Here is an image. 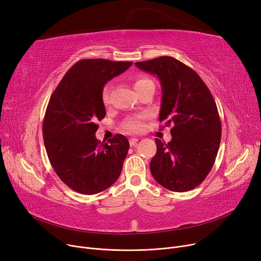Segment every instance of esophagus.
I'll list each match as a JSON object with an SVG mask.
<instances>
[{
    "label": "esophagus",
    "mask_w": 261,
    "mask_h": 261,
    "mask_svg": "<svg viewBox=\"0 0 261 261\" xmlns=\"http://www.w3.org/2000/svg\"><path fill=\"white\" fill-rule=\"evenodd\" d=\"M130 146H134V145H136V143L139 142V139H136V138H132V139H130Z\"/></svg>",
    "instance_id": "1"
}]
</instances>
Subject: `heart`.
<instances>
[{
    "instance_id": "b5f03b06",
    "label": "heart",
    "mask_w": 261,
    "mask_h": 261,
    "mask_svg": "<svg viewBox=\"0 0 261 261\" xmlns=\"http://www.w3.org/2000/svg\"><path fill=\"white\" fill-rule=\"evenodd\" d=\"M150 85H153V82L151 79H149L147 77H139V78H136L134 81V88H135L136 92L147 86H150ZM102 101L105 105H108L110 101V88L109 87H107L103 90ZM122 128L129 132H132V133L141 132L144 129L143 117L142 116H134V117L128 118L125 122L122 123Z\"/></svg>"
}]
</instances>
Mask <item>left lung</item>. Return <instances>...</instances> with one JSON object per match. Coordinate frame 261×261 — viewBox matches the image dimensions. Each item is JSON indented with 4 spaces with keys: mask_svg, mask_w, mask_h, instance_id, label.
I'll list each match as a JSON object with an SVG mask.
<instances>
[{
    "mask_svg": "<svg viewBox=\"0 0 261 261\" xmlns=\"http://www.w3.org/2000/svg\"><path fill=\"white\" fill-rule=\"evenodd\" d=\"M135 65L159 77L163 93L160 121L172 125L168 144L155 139L150 171L166 189H194L208 175L220 146L221 120L213 95L193 68L175 58L163 56Z\"/></svg>",
    "mask_w": 261,
    "mask_h": 261,
    "instance_id": "left-lung-1",
    "label": "left lung"
}]
</instances>
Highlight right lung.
Wrapping results in <instances>:
<instances>
[{
    "instance_id": "obj_1",
    "label": "right lung",
    "mask_w": 261,
    "mask_h": 261,
    "mask_svg": "<svg viewBox=\"0 0 261 261\" xmlns=\"http://www.w3.org/2000/svg\"><path fill=\"white\" fill-rule=\"evenodd\" d=\"M132 62L81 59L51 94L42 125L50 165L60 180L82 195H94L116 182L129 141L116 134L108 143L95 138L106 116L103 87Z\"/></svg>"
}]
</instances>
